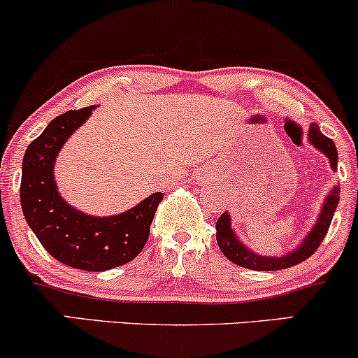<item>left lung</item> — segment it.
<instances>
[{
  "mask_svg": "<svg viewBox=\"0 0 358 358\" xmlns=\"http://www.w3.org/2000/svg\"><path fill=\"white\" fill-rule=\"evenodd\" d=\"M308 139L313 145L316 150H320L322 153L330 159L331 170H336V163H338V153H336L335 143L330 138H327L320 131V127L316 124L310 126L308 131ZM338 185L334 187V190L327 195L324 202L322 205V210H320L316 224L313 225L308 236L303 239L301 244L298 248H294L289 252H286L285 256L279 257H268V256H259V254L250 250L248 245L242 244L237 232L232 229L231 224V213L224 212L217 220V244L224 256L232 261L234 264L241 266V268H248L254 271H279L291 268V266H296L299 262L306 261L311 254H315V250L318 249V245L322 244V241L327 236L328 229H330L331 219H334V213L336 210V205H338Z\"/></svg>",
  "mask_w": 358,
  "mask_h": 358,
  "instance_id": "1",
  "label": "left lung"
}]
</instances>
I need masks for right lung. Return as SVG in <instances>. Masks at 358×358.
Segmentation results:
<instances>
[{"mask_svg": "<svg viewBox=\"0 0 358 358\" xmlns=\"http://www.w3.org/2000/svg\"><path fill=\"white\" fill-rule=\"evenodd\" d=\"M94 109L60 114L31 141L23 156L20 199L24 219L50 256L76 269L108 271L133 261L145 248L163 193L110 217L87 215L62 199L53 176L55 159Z\"/></svg>", "mask_w": 358, "mask_h": 358, "instance_id": "right-lung-1", "label": "right lung"}]
</instances>
